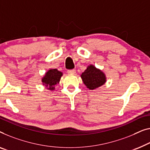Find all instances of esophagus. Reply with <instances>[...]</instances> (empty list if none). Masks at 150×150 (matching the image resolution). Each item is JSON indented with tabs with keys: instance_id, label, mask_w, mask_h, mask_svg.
I'll return each mask as SVG.
<instances>
[{
	"instance_id": "34e87169",
	"label": "esophagus",
	"mask_w": 150,
	"mask_h": 150,
	"mask_svg": "<svg viewBox=\"0 0 150 150\" xmlns=\"http://www.w3.org/2000/svg\"><path fill=\"white\" fill-rule=\"evenodd\" d=\"M68 73L70 74H74L76 73V70H74V69H72V70H68Z\"/></svg>"
}]
</instances>
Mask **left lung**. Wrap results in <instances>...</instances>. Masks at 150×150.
Wrapping results in <instances>:
<instances>
[{
    "label": "left lung",
    "instance_id": "8db88e82",
    "mask_svg": "<svg viewBox=\"0 0 150 150\" xmlns=\"http://www.w3.org/2000/svg\"><path fill=\"white\" fill-rule=\"evenodd\" d=\"M81 78L84 84L91 90L99 87L105 82V74L92 65L88 66L86 70L82 74Z\"/></svg>",
    "mask_w": 150,
    "mask_h": 150
}]
</instances>
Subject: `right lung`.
<instances>
[{"instance_id": "add662e5", "label": "right lung", "mask_w": 150, "mask_h": 150, "mask_svg": "<svg viewBox=\"0 0 150 150\" xmlns=\"http://www.w3.org/2000/svg\"><path fill=\"white\" fill-rule=\"evenodd\" d=\"M62 72L58 71L57 69H51L49 70L42 80L43 84H45L46 87H48L50 90H53L55 86L59 83Z\"/></svg>"}]
</instances>
